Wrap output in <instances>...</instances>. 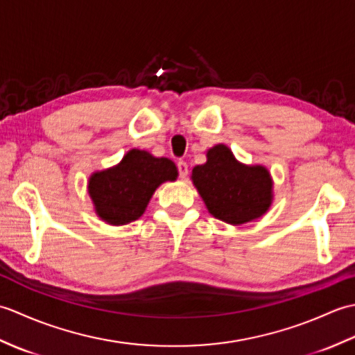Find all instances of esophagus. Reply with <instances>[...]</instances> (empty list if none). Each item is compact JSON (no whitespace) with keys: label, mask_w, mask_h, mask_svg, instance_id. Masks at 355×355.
<instances>
[{"label":"esophagus","mask_w":355,"mask_h":355,"mask_svg":"<svg viewBox=\"0 0 355 355\" xmlns=\"http://www.w3.org/2000/svg\"><path fill=\"white\" fill-rule=\"evenodd\" d=\"M177 168H178V173H180V178H186V175H187V164H186V162H183V160H180L178 163H177Z\"/></svg>","instance_id":"1"}]
</instances>
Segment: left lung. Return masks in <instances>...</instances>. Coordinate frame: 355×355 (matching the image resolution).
Masks as SVG:
<instances>
[{
    "label": "left lung",
    "mask_w": 355,
    "mask_h": 355,
    "mask_svg": "<svg viewBox=\"0 0 355 355\" xmlns=\"http://www.w3.org/2000/svg\"><path fill=\"white\" fill-rule=\"evenodd\" d=\"M192 182L209 212L232 225L261 218L273 201L267 168L239 163L225 145L207 150V162L192 169Z\"/></svg>",
    "instance_id": "left-lung-1"
}]
</instances>
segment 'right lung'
<instances>
[{
	"instance_id": "1",
	"label": "right lung",
	"mask_w": 355,
	"mask_h": 355,
	"mask_svg": "<svg viewBox=\"0 0 355 355\" xmlns=\"http://www.w3.org/2000/svg\"><path fill=\"white\" fill-rule=\"evenodd\" d=\"M177 175V166L169 158L131 149L119 164L89 177L88 193L102 221L123 225L139 220L157 187Z\"/></svg>"
}]
</instances>
